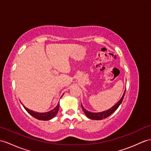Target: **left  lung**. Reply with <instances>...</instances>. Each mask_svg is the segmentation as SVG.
Returning a JSON list of instances; mask_svg holds the SVG:
<instances>
[{"label":"left lung","instance_id":"left-lung-1","mask_svg":"<svg viewBox=\"0 0 151 151\" xmlns=\"http://www.w3.org/2000/svg\"><path fill=\"white\" fill-rule=\"evenodd\" d=\"M125 93H126V90L124 91V93L122 95V98L120 99V100L117 102V103L114 105L113 107H111L110 109H109L108 110H106V111H104L102 112H99V113H91V112H90L87 111L86 109H85L84 108V107L83 106V105L81 104V107H82V109L84 111V113H85L86 116L88 117V118H89L90 119H93V120H102L103 119H106L107 118L108 116H109V115H111V114L114 112L117 109V108H118L119 107V106L120 105V104L122 103V102L123 101L124 99V95H125Z\"/></svg>","mask_w":151,"mask_h":151}]
</instances>
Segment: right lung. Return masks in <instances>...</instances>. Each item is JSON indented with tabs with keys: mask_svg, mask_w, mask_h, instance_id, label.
Returning <instances> with one entry per match:
<instances>
[{
	"mask_svg": "<svg viewBox=\"0 0 151 151\" xmlns=\"http://www.w3.org/2000/svg\"><path fill=\"white\" fill-rule=\"evenodd\" d=\"M24 108L25 109V110L30 114L31 116L35 117V119H38L40 120H49L52 119V118L56 116V114L58 113V111L59 110V108H60V103H58V105L55 107L53 109L50 110V111L45 112V113H38L34 111H32L31 109H29L23 105Z\"/></svg>",
	"mask_w": 151,
	"mask_h": 151,
	"instance_id": "add662e5",
	"label": "right lung"
}]
</instances>
